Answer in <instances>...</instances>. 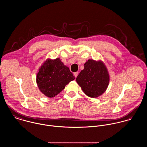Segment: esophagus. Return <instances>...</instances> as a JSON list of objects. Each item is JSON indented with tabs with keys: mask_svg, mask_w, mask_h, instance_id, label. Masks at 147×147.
Instances as JSON below:
<instances>
[{
	"mask_svg": "<svg viewBox=\"0 0 147 147\" xmlns=\"http://www.w3.org/2000/svg\"><path fill=\"white\" fill-rule=\"evenodd\" d=\"M74 74L75 77L76 78H77V76H78V72H75Z\"/></svg>",
	"mask_w": 147,
	"mask_h": 147,
	"instance_id": "obj_1",
	"label": "esophagus"
}]
</instances>
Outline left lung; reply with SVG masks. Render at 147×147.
<instances>
[{
    "mask_svg": "<svg viewBox=\"0 0 147 147\" xmlns=\"http://www.w3.org/2000/svg\"><path fill=\"white\" fill-rule=\"evenodd\" d=\"M76 81L86 95L96 98L103 93L108 86L109 77L102 62L89 59L80 72Z\"/></svg>",
    "mask_w": 147,
    "mask_h": 147,
    "instance_id": "obj_1",
    "label": "left lung"
}]
</instances>
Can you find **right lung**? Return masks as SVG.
Listing matches in <instances>:
<instances>
[{"mask_svg":"<svg viewBox=\"0 0 147 147\" xmlns=\"http://www.w3.org/2000/svg\"><path fill=\"white\" fill-rule=\"evenodd\" d=\"M75 76L61 59H48L40 67L36 82L40 91L47 96L52 98L61 93Z\"/></svg>","mask_w":147,"mask_h":147,"instance_id":"right-lung-1","label":"right lung"}]
</instances>
